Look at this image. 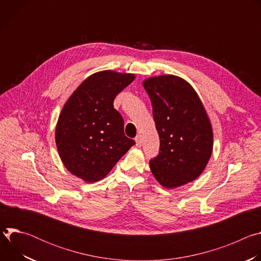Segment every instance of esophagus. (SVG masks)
Returning a JSON list of instances; mask_svg holds the SVG:
<instances>
[{"label": "esophagus", "instance_id": "1", "mask_svg": "<svg viewBox=\"0 0 261 261\" xmlns=\"http://www.w3.org/2000/svg\"><path fill=\"white\" fill-rule=\"evenodd\" d=\"M135 141H136V145H137V146H141L142 142H141V137H140V135H137V136L135 137Z\"/></svg>", "mask_w": 261, "mask_h": 261}]
</instances>
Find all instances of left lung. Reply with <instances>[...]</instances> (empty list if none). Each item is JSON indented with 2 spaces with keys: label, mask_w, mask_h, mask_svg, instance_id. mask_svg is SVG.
<instances>
[{
  "label": "left lung",
  "mask_w": 261,
  "mask_h": 261,
  "mask_svg": "<svg viewBox=\"0 0 261 261\" xmlns=\"http://www.w3.org/2000/svg\"><path fill=\"white\" fill-rule=\"evenodd\" d=\"M151 99L159 134V154L150 160L151 170L165 188L194 180L204 170L213 150V130L193 88L174 75L143 82Z\"/></svg>",
  "instance_id": "1"
}]
</instances>
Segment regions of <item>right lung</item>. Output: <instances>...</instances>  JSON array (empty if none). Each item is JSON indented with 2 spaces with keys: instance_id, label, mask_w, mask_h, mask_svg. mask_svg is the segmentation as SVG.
<instances>
[{
  "instance_id": "add662e5",
  "label": "right lung",
  "mask_w": 261,
  "mask_h": 261,
  "mask_svg": "<svg viewBox=\"0 0 261 261\" xmlns=\"http://www.w3.org/2000/svg\"><path fill=\"white\" fill-rule=\"evenodd\" d=\"M133 74L101 71L88 77L66 102L56 128V143L66 168L88 182L102 179L135 141L124 133L114 108L116 96Z\"/></svg>"
}]
</instances>
